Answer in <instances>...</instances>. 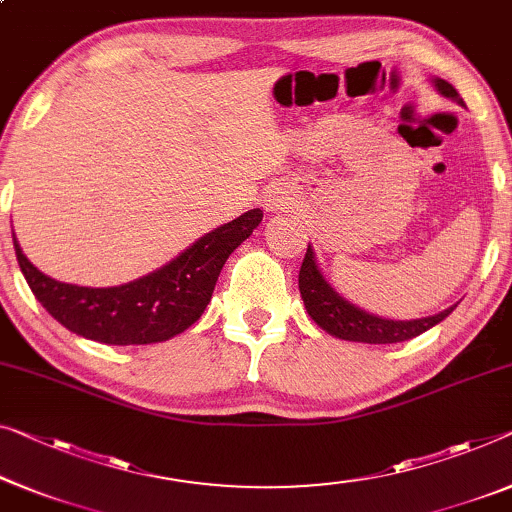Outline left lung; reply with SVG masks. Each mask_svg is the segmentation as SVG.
Segmentation results:
<instances>
[{
	"label": "left lung",
	"mask_w": 512,
	"mask_h": 512,
	"mask_svg": "<svg viewBox=\"0 0 512 512\" xmlns=\"http://www.w3.org/2000/svg\"><path fill=\"white\" fill-rule=\"evenodd\" d=\"M434 87L444 96L464 105L460 94L446 80H434ZM299 289L305 310L315 319L317 326H322L326 333L335 335V338L368 342V345H391V342L411 340L432 329L434 324H439L441 319H446L453 312V308H448L434 317L414 319V322H393V319H381L370 315V312H363L361 308H354L352 303L338 296V292H333V287L319 273L310 246L299 271Z\"/></svg>",
	"instance_id": "8db88e82"
}]
</instances>
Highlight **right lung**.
<instances>
[{
  "instance_id": "right-lung-1",
  "label": "right lung",
  "mask_w": 512,
  "mask_h": 512,
  "mask_svg": "<svg viewBox=\"0 0 512 512\" xmlns=\"http://www.w3.org/2000/svg\"><path fill=\"white\" fill-rule=\"evenodd\" d=\"M259 223V209L243 213L202 236L163 269L105 289L52 280L22 255L15 234L13 246L29 289L61 326L105 345H149L174 338L202 317L227 257Z\"/></svg>"
}]
</instances>
